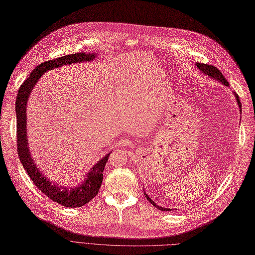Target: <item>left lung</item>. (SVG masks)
Returning <instances> with one entry per match:
<instances>
[{"mask_svg": "<svg viewBox=\"0 0 255 255\" xmlns=\"http://www.w3.org/2000/svg\"><path fill=\"white\" fill-rule=\"evenodd\" d=\"M196 66L199 68V70H200L203 74L207 75L208 77H210L211 79H214V80L220 82L221 84L230 87V84H229L228 80H227L226 78H224L222 73H221L217 68H215V67H213V66H210V65L201 64V63H197ZM233 93H234V92H233ZM234 96H235V98H236V102H237V104H238L239 109H240V112H242V108H241V107H242V104L240 103V99H239V96H238L236 93H234ZM144 196L146 197V199H147L149 202H150L155 208H157L158 210L164 211V212H166V211H171V209H169V208H164V207H161V206L156 205V204L153 202V200L150 199V197L148 196L147 192H145V190H144Z\"/></svg>", "mask_w": 255, "mask_h": 255, "instance_id": "obj_1", "label": "left lung"}]
</instances>
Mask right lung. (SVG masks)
<instances>
[{
    "instance_id": "1",
    "label": "right lung",
    "mask_w": 255,
    "mask_h": 255,
    "mask_svg": "<svg viewBox=\"0 0 255 255\" xmlns=\"http://www.w3.org/2000/svg\"><path fill=\"white\" fill-rule=\"evenodd\" d=\"M97 53L79 52L75 54L65 55L54 61H47L37 66L29 74V76L24 80L20 88L18 89L16 103H15V111H16L17 119V152L21 164L25 172L35 185L46 196L55 203L61 204L69 208H77L84 206L89 201H92L97 194L102 185L103 181V171L106 166V162L112 151L108 152L103 156L99 161L89 169L84 180L75 186H61L50 181L48 177L45 176L34 161L33 155L29 151L28 140H27V129H26V106L27 100L31 96L34 87L42 75L49 70H53L62 66L92 62L97 57Z\"/></svg>"
}]
</instances>
